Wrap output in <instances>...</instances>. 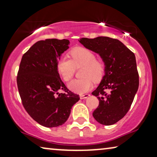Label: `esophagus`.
Returning <instances> with one entry per match:
<instances>
[{"label": "esophagus", "mask_w": 157, "mask_h": 157, "mask_svg": "<svg viewBox=\"0 0 157 157\" xmlns=\"http://www.w3.org/2000/svg\"><path fill=\"white\" fill-rule=\"evenodd\" d=\"M79 96H80L81 99H84V98H86L89 97V96H90V94H80V95H79Z\"/></svg>", "instance_id": "obj_1"}]
</instances>
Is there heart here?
I'll return each mask as SVG.
<instances>
[{"label":"heart","instance_id":"b5f03b06","mask_svg":"<svg viewBox=\"0 0 157 157\" xmlns=\"http://www.w3.org/2000/svg\"><path fill=\"white\" fill-rule=\"evenodd\" d=\"M71 60L66 56L58 60L56 68L60 76L65 81H70L74 76L76 67L83 66L82 75L84 78L75 79L68 83L71 91L83 94L93 86L92 79L98 81L102 78L105 72V63L101 59H96L93 51L84 47H76L70 51Z\"/></svg>","mask_w":157,"mask_h":157}]
</instances>
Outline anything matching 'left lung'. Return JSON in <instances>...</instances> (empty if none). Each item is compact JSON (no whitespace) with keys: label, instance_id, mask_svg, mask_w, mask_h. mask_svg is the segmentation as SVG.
<instances>
[{"label":"left lung","instance_id":"obj_1","mask_svg":"<svg viewBox=\"0 0 157 157\" xmlns=\"http://www.w3.org/2000/svg\"><path fill=\"white\" fill-rule=\"evenodd\" d=\"M83 46L98 53L105 63V75L92 94L99 104L93 117L103 125H112L129 110L139 88L136 57L120 40L106 36L80 38Z\"/></svg>","mask_w":157,"mask_h":157}]
</instances>
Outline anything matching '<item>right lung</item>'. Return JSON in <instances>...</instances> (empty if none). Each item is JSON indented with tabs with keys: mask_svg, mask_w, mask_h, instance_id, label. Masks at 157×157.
Instances as JSON below:
<instances>
[{
	"mask_svg": "<svg viewBox=\"0 0 157 157\" xmlns=\"http://www.w3.org/2000/svg\"><path fill=\"white\" fill-rule=\"evenodd\" d=\"M69 44L67 39L39 40L21 59L17 85L23 106L32 119L46 127L65 123L80 99L67 89L56 68L58 59ZM60 90L64 93H59Z\"/></svg>",
	"mask_w": 157,
	"mask_h": 157,
	"instance_id": "obj_1",
	"label": "right lung"
}]
</instances>
